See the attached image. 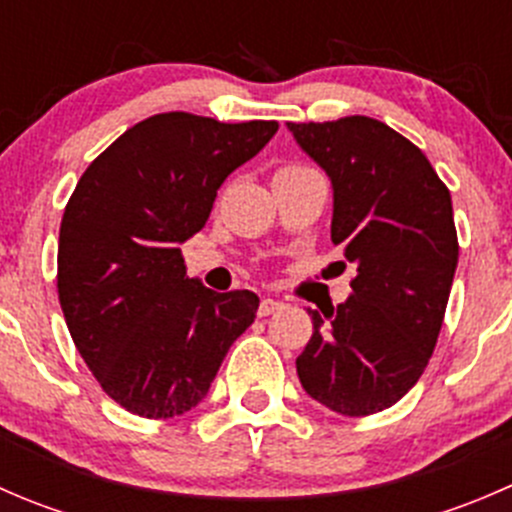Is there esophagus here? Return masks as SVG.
Returning a JSON list of instances; mask_svg holds the SVG:
<instances>
[{
    "label": "esophagus",
    "instance_id": "1",
    "mask_svg": "<svg viewBox=\"0 0 512 512\" xmlns=\"http://www.w3.org/2000/svg\"><path fill=\"white\" fill-rule=\"evenodd\" d=\"M285 307V304L280 302V299H272V297H265L260 302V309H257V314H260V317H270V314H275L277 309H282Z\"/></svg>",
    "mask_w": 512,
    "mask_h": 512
}]
</instances>
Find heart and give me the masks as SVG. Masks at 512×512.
<instances>
[{"label":"heart","instance_id":"1","mask_svg":"<svg viewBox=\"0 0 512 512\" xmlns=\"http://www.w3.org/2000/svg\"><path fill=\"white\" fill-rule=\"evenodd\" d=\"M304 168H309V165H299V163H289V165H282L280 170H277V173H292V170H304Z\"/></svg>","mask_w":512,"mask_h":512}]
</instances>
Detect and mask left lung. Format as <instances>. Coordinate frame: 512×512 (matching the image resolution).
I'll return each mask as SVG.
<instances>
[{
    "label": "left lung",
    "instance_id": "left-lung-1",
    "mask_svg": "<svg viewBox=\"0 0 512 512\" xmlns=\"http://www.w3.org/2000/svg\"><path fill=\"white\" fill-rule=\"evenodd\" d=\"M287 128L332 180V242L356 265L347 302L307 309L297 376L327 409L371 416L421 379L436 347L458 265L451 193L421 148L376 118Z\"/></svg>",
    "mask_w": 512,
    "mask_h": 512
}]
</instances>
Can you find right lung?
<instances>
[{
	"mask_svg": "<svg viewBox=\"0 0 512 512\" xmlns=\"http://www.w3.org/2000/svg\"><path fill=\"white\" fill-rule=\"evenodd\" d=\"M277 128L158 113L118 136L76 183L59 230V302L91 374L131 414L195 409L255 322L260 297L190 280L180 245L208 223L227 175Z\"/></svg>",
	"mask_w": 512,
	"mask_h": 512,
	"instance_id": "1",
	"label": "right lung"
}]
</instances>
